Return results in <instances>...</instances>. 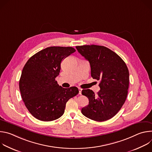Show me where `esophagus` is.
Segmentation results:
<instances>
[{
    "instance_id": "34e87169",
    "label": "esophagus",
    "mask_w": 152,
    "mask_h": 152,
    "mask_svg": "<svg viewBox=\"0 0 152 152\" xmlns=\"http://www.w3.org/2000/svg\"><path fill=\"white\" fill-rule=\"evenodd\" d=\"M78 90H79V94L80 95L81 93H82V90L80 88H79Z\"/></svg>"
}]
</instances>
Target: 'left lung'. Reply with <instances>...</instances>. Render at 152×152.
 <instances>
[{
    "label": "left lung",
    "mask_w": 152,
    "mask_h": 152,
    "mask_svg": "<svg viewBox=\"0 0 152 152\" xmlns=\"http://www.w3.org/2000/svg\"><path fill=\"white\" fill-rule=\"evenodd\" d=\"M79 53L90 64L91 75L100 80L97 95L90 89L83 90L89 104L82 108L83 115L96 121L111 119L120 110L126 99L129 73L124 61L114 52L104 46H76Z\"/></svg>",
    "instance_id": "left-lung-1"
}]
</instances>
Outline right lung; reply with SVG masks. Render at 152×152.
<instances>
[{
	"mask_svg": "<svg viewBox=\"0 0 152 152\" xmlns=\"http://www.w3.org/2000/svg\"><path fill=\"white\" fill-rule=\"evenodd\" d=\"M75 51L72 47L47 48L31 56L25 65L19 88L27 109L37 119L50 121L59 118L67 101L79 93L76 86L64 88L55 80L62 60Z\"/></svg>",
	"mask_w": 152,
	"mask_h": 152,
	"instance_id": "right-lung-1",
	"label": "right lung"
}]
</instances>
